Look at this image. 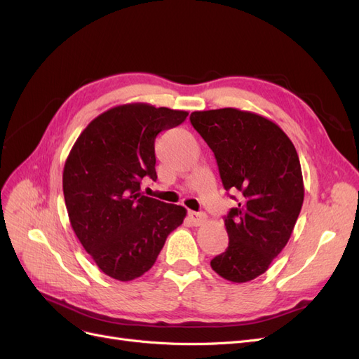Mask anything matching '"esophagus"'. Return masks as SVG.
I'll list each match as a JSON object with an SVG mask.
<instances>
[{"mask_svg": "<svg viewBox=\"0 0 359 359\" xmlns=\"http://www.w3.org/2000/svg\"><path fill=\"white\" fill-rule=\"evenodd\" d=\"M189 219H190V222H191L194 226H201V224L205 222L206 215H205L203 212H194V211H189Z\"/></svg>", "mask_w": 359, "mask_h": 359, "instance_id": "34e87169", "label": "esophagus"}]
</instances>
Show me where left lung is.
I'll use <instances>...</instances> for the list:
<instances>
[{
    "label": "left lung",
    "instance_id": "8db88e82",
    "mask_svg": "<svg viewBox=\"0 0 359 359\" xmlns=\"http://www.w3.org/2000/svg\"><path fill=\"white\" fill-rule=\"evenodd\" d=\"M190 121L212 149L226 190L240 202L224 219L229 245L211 268L233 283L264 274L287 244L304 202L299 158L274 121L236 107L196 111Z\"/></svg>",
    "mask_w": 359,
    "mask_h": 359
}]
</instances>
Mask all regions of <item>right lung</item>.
<instances>
[{
  "instance_id": "obj_1",
  "label": "right lung",
  "mask_w": 359,
  "mask_h": 359,
  "mask_svg": "<svg viewBox=\"0 0 359 359\" xmlns=\"http://www.w3.org/2000/svg\"><path fill=\"white\" fill-rule=\"evenodd\" d=\"M187 115L148 103L119 104L94 118L74 142L62 172L64 201L76 236L106 276H144L186 219L184 206L144 196L140 182L157 180V135Z\"/></svg>"
}]
</instances>
